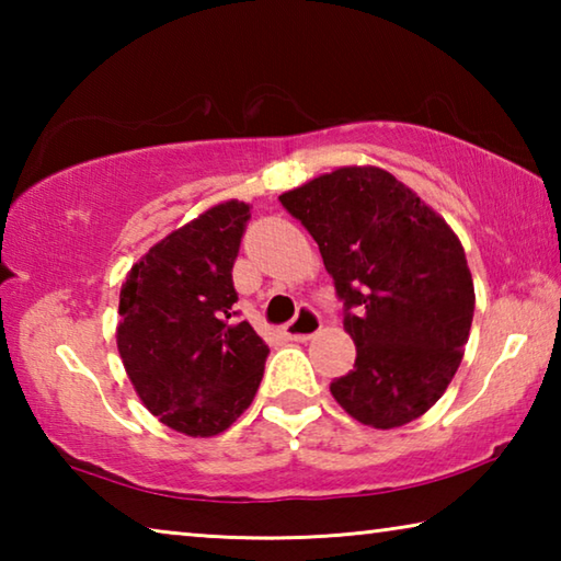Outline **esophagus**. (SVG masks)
Instances as JSON below:
<instances>
[{
  "label": "esophagus",
  "instance_id": "34e87169",
  "mask_svg": "<svg viewBox=\"0 0 561 561\" xmlns=\"http://www.w3.org/2000/svg\"><path fill=\"white\" fill-rule=\"evenodd\" d=\"M321 331V319L311 309H301L287 327H284V336L291 341H307L317 336Z\"/></svg>",
  "mask_w": 561,
  "mask_h": 561
}]
</instances>
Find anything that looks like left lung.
Segmentation results:
<instances>
[{"mask_svg": "<svg viewBox=\"0 0 561 561\" xmlns=\"http://www.w3.org/2000/svg\"><path fill=\"white\" fill-rule=\"evenodd\" d=\"M314 237L344 299L354 371L331 396L378 431L421 417L445 393L468 344L474 287L450 225L376 165H346L279 195Z\"/></svg>", "mask_w": 561, "mask_h": 561, "instance_id": "1", "label": "left lung"}]
</instances>
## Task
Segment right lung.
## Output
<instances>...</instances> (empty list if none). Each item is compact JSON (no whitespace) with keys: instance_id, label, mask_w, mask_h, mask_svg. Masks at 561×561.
Wrapping results in <instances>:
<instances>
[{"instance_id":"1","label":"right lung","mask_w":561,"mask_h":561,"mask_svg":"<svg viewBox=\"0 0 561 561\" xmlns=\"http://www.w3.org/2000/svg\"><path fill=\"white\" fill-rule=\"evenodd\" d=\"M247 220V203L207 207L150 247L121 287L123 368L148 411L190 438L230 428L257 393L270 354L232 309Z\"/></svg>"}]
</instances>
